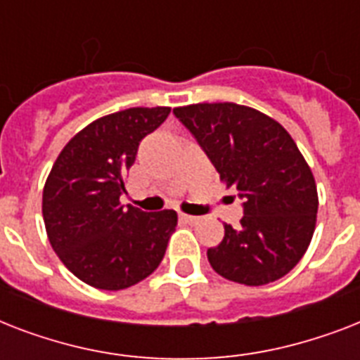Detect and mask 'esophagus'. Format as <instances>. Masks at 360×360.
<instances>
[{"label":"esophagus","instance_id":"obj_1","mask_svg":"<svg viewBox=\"0 0 360 360\" xmlns=\"http://www.w3.org/2000/svg\"><path fill=\"white\" fill-rule=\"evenodd\" d=\"M179 219L183 220V222H186V224H198V217H192V214H185V213H181L179 214Z\"/></svg>","mask_w":360,"mask_h":360}]
</instances>
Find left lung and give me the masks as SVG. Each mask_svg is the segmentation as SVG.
I'll use <instances>...</instances> for the list:
<instances>
[{
  "mask_svg": "<svg viewBox=\"0 0 360 360\" xmlns=\"http://www.w3.org/2000/svg\"><path fill=\"white\" fill-rule=\"evenodd\" d=\"M196 136L226 188L245 200L237 228L209 248L211 267L245 285L271 284L304 256L318 219V186L290 132L259 110L236 103L174 108Z\"/></svg>",
  "mask_w": 360,
  "mask_h": 360,
  "instance_id": "obj_1",
  "label": "left lung"
}]
</instances>
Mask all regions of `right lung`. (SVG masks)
Masks as SVG:
<instances>
[{"instance_id":"1","label":"right lung","mask_w":360,"mask_h":360,"mask_svg":"<svg viewBox=\"0 0 360 360\" xmlns=\"http://www.w3.org/2000/svg\"><path fill=\"white\" fill-rule=\"evenodd\" d=\"M168 106L103 115L61 149L42 191L48 240L63 265L97 290L138 284L160 265L177 213L123 207L124 175L143 136L160 127Z\"/></svg>"}]
</instances>
